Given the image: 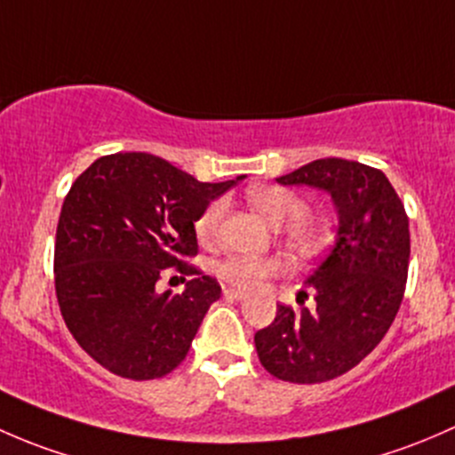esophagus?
Segmentation results:
<instances>
[{"mask_svg": "<svg viewBox=\"0 0 455 455\" xmlns=\"http://www.w3.org/2000/svg\"><path fill=\"white\" fill-rule=\"evenodd\" d=\"M223 296L226 298H232V299H245L247 298V291H241V289H223Z\"/></svg>", "mask_w": 455, "mask_h": 455, "instance_id": "esophagus-1", "label": "esophagus"}]
</instances>
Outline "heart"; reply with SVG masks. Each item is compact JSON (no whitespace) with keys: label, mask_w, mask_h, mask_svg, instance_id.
<instances>
[{"label":"heart","mask_w":455,"mask_h":455,"mask_svg":"<svg viewBox=\"0 0 455 455\" xmlns=\"http://www.w3.org/2000/svg\"><path fill=\"white\" fill-rule=\"evenodd\" d=\"M247 201L274 226H283V236L289 250L299 256H311L326 243V229L313 219L304 217L307 204L298 193L283 186H254L247 193ZM226 214V201L217 199L199 214L195 229L199 241L210 243L217 236L221 219ZM283 269V262L274 256H228L217 265L219 278L232 287L251 291L267 278Z\"/></svg>","instance_id":"obj_1"}]
</instances>
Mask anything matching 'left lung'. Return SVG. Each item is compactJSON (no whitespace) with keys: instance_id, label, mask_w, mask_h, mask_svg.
<instances>
[{"instance_id":"left-lung-1","label":"left lung","mask_w":455,"mask_h":455,"mask_svg":"<svg viewBox=\"0 0 455 455\" xmlns=\"http://www.w3.org/2000/svg\"><path fill=\"white\" fill-rule=\"evenodd\" d=\"M275 181L329 193L339 223L329 256L307 278L315 308L280 304L275 320L254 335L256 353L283 381H331L372 353L395 322L410 265V223L387 177L366 164L315 159Z\"/></svg>"}]
</instances>
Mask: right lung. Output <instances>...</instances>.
<instances>
[{"mask_svg": "<svg viewBox=\"0 0 455 455\" xmlns=\"http://www.w3.org/2000/svg\"><path fill=\"white\" fill-rule=\"evenodd\" d=\"M236 180L196 181L148 153H114L72 184L56 228L54 284L60 315L92 359L118 377L147 381L188 355L221 287L188 267L195 223ZM168 266L195 273L181 294H157Z\"/></svg>", "mask_w": 455, "mask_h": 455, "instance_id": "right-lung-1", "label": "right lung"}]
</instances>
